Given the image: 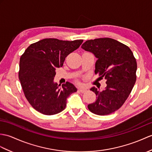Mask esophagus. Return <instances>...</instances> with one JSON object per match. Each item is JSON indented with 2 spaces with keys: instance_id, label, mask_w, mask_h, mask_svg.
<instances>
[{
  "instance_id": "34e87169",
  "label": "esophagus",
  "mask_w": 152,
  "mask_h": 152,
  "mask_svg": "<svg viewBox=\"0 0 152 152\" xmlns=\"http://www.w3.org/2000/svg\"><path fill=\"white\" fill-rule=\"evenodd\" d=\"M78 91H80V92H81V93H86V92L87 89H86V88H79Z\"/></svg>"
}]
</instances>
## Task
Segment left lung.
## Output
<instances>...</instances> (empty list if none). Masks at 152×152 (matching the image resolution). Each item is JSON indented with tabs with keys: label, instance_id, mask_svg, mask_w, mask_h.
<instances>
[{
	"label": "left lung",
	"instance_id": "obj_1",
	"mask_svg": "<svg viewBox=\"0 0 152 152\" xmlns=\"http://www.w3.org/2000/svg\"><path fill=\"white\" fill-rule=\"evenodd\" d=\"M81 47L97 58L94 72L104 77L107 84L102 91L91 88L96 100L87 107L96 115L111 114L124 104L132 92L136 82V59L128 46L111 38L88 40Z\"/></svg>",
	"mask_w": 152,
	"mask_h": 152
}]
</instances>
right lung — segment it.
Returning a JSON list of instances; mask_svg holds the SVG:
<instances>
[{
	"mask_svg": "<svg viewBox=\"0 0 152 152\" xmlns=\"http://www.w3.org/2000/svg\"><path fill=\"white\" fill-rule=\"evenodd\" d=\"M83 41L44 39L30 45L21 56L19 79L27 100L38 112L59 113L65 109L69 95L77 91L72 83L66 82L59 87L54 79L56 69L61 67L66 56Z\"/></svg>",
	"mask_w": 152,
	"mask_h": 152,
	"instance_id": "right-lung-1",
	"label": "right lung"
}]
</instances>
